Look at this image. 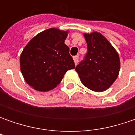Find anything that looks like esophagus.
I'll return each instance as SVG.
<instances>
[{"label": "esophagus", "instance_id": "esophagus-1", "mask_svg": "<svg viewBox=\"0 0 135 135\" xmlns=\"http://www.w3.org/2000/svg\"><path fill=\"white\" fill-rule=\"evenodd\" d=\"M74 63H75V65H77V63H78V61H79V56H77V55H76L74 57Z\"/></svg>", "mask_w": 135, "mask_h": 135}]
</instances>
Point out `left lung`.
Segmentation results:
<instances>
[{
	"label": "left lung",
	"mask_w": 135,
	"mask_h": 135,
	"mask_svg": "<svg viewBox=\"0 0 135 135\" xmlns=\"http://www.w3.org/2000/svg\"><path fill=\"white\" fill-rule=\"evenodd\" d=\"M84 37L88 51L75 70L84 86L95 91H104L111 86L119 75V55L100 33L84 34Z\"/></svg>",
	"instance_id": "8db88e82"
}]
</instances>
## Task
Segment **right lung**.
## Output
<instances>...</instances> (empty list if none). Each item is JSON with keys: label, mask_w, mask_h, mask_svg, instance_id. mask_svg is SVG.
<instances>
[{"label": "right lung", "mask_w": 135, "mask_h": 135, "mask_svg": "<svg viewBox=\"0 0 135 135\" xmlns=\"http://www.w3.org/2000/svg\"><path fill=\"white\" fill-rule=\"evenodd\" d=\"M68 31L49 28L31 40L20 55L25 80L35 90L46 91L57 86L75 64L65 44Z\"/></svg>", "instance_id": "obj_1"}]
</instances>
